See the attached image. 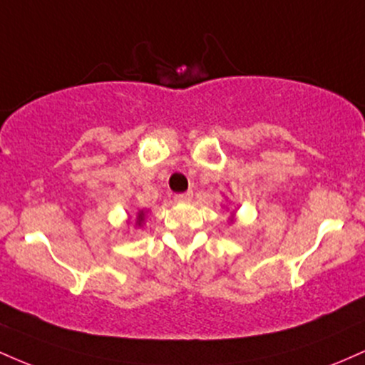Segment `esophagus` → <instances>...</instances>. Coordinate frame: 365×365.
Masks as SVG:
<instances>
[{"mask_svg": "<svg viewBox=\"0 0 365 365\" xmlns=\"http://www.w3.org/2000/svg\"><path fill=\"white\" fill-rule=\"evenodd\" d=\"M190 199H192V192H185V194L175 195V200H177V202H188Z\"/></svg>", "mask_w": 365, "mask_h": 365, "instance_id": "obj_1", "label": "esophagus"}]
</instances>
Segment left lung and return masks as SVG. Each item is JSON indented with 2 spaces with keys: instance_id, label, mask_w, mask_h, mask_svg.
I'll list each match as a JSON object with an SVG mask.
<instances>
[{
  "instance_id": "1",
  "label": "left lung",
  "mask_w": 365,
  "mask_h": 365,
  "mask_svg": "<svg viewBox=\"0 0 365 365\" xmlns=\"http://www.w3.org/2000/svg\"><path fill=\"white\" fill-rule=\"evenodd\" d=\"M228 221H230V225H232V223H235V221H237V215H235V211H233V212H230V217H228Z\"/></svg>"
}]
</instances>
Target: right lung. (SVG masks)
Listing matches in <instances>:
<instances>
[{
    "mask_svg": "<svg viewBox=\"0 0 365 365\" xmlns=\"http://www.w3.org/2000/svg\"><path fill=\"white\" fill-rule=\"evenodd\" d=\"M145 216H148V211H145V209H140V211L137 212L135 228H142V226L145 225ZM127 225H130V220H127Z\"/></svg>",
    "mask_w": 365,
    "mask_h": 365,
    "instance_id": "obj_1",
    "label": "right lung"
}]
</instances>
